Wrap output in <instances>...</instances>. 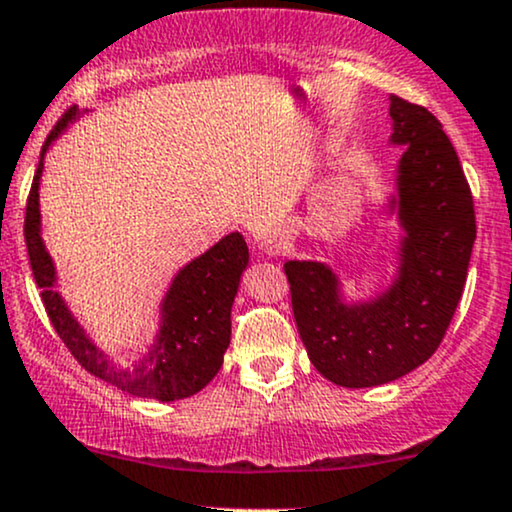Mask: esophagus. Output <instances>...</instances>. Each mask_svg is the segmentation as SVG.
I'll list each match as a JSON object with an SVG mask.
<instances>
[{
	"label": "esophagus",
	"instance_id": "34e87169",
	"mask_svg": "<svg viewBox=\"0 0 512 512\" xmlns=\"http://www.w3.org/2000/svg\"><path fill=\"white\" fill-rule=\"evenodd\" d=\"M290 239H292V234L287 227H273V230H270L261 242L263 254L282 256L287 249H290Z\"/></svg>",
	"mask_w": 512,
	"mask_h": 512
}]
</instances>
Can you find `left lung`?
<instances>
[{"instance_id":"obj_1","label":"left lung","mask_w":512,"mask_h":512,"mask_svg":"<svg viewBox=\"0 0 512 512\" xmlns=\"http://www.w3.org/2000/svg\"><path fill=\"white\" fill-rule=\"evenodd\" d=\"M390 122V143L402 146V158L388 208L398 213L405 237L388 290L366 302H345L326 263H285L294 321L311 364L345 388L383 386L438 350L477 237L470 184L441 122L395 95Z\"/></svg>"}]
</instances>
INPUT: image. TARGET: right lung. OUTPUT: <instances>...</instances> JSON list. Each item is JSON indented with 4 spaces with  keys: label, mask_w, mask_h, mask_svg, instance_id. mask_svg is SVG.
I'll return each mask as SVG.
<instances>
[{
    "label": "right lung",
    "mask_w": 512,
    "mask_h": 512,
    "mask_svg": "<svg viewBox=\"0 0 512 512\" xmlns=\"http://www.w3.org/2000/svg\"><path fill=\"white\" fill-rule=\"evenodd\" d=\"M78 114L81 112L71 107L47 136L26 203L23 234H26L30 268L42 290V304L57 335L88 374L136 398L160 402L191 398L213 381L222 366L225 350L230 347V314L239 280L249 266V246L242 234L232 232L210 246L206 254L186 263L174 275L170 290L162 299L160 330L148 352L138 362L126 366L107 357L88 338V333L54 287L57 270L40 234V177L45 167V153L54 138H59Z\"/></svg>",
    "instance_id": "add662e5"
}]
</instances>
